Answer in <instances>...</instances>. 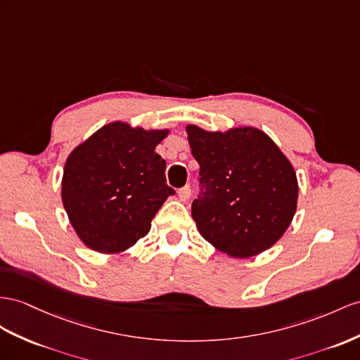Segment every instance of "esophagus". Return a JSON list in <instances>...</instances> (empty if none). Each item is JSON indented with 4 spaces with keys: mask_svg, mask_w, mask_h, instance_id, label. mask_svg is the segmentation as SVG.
<instances>
[{
    "mask_svg": "<svg viewBox=\"0 0 360 360\" xmlns=\"http://www.w3.org/2000/svg\"><path fill=\"white\" fill-rule=\"evenodd\" d=\"M178 196H179V199H181L182 202H187V200L190 199V196H191L190 186H186V187L179 188V191H178Z\"/></svg>",
    "mask_w": 360,
    "mask_h": 360,
    "instance_id": "esophagus-1",
    "label": "esophagus"
}]
</instances>
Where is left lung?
I'll return each mask as SVG.
<instances>
[{
    "instance_id": "left-lung-1",
    "label": "left lung",
    "mask_w": 360,
    "mask_h": 360,
    "mask_svg": "<svg viewBox=\"0 0 360 360\" xmlns=\"http://www.w3.org/2000/svg\"><path fill=\"white\" fill-rule=\"evenodd\" d=\"M187 134L200 165V193L191 204L200 236L234 259L269 250L297 211L298 181L289 160L254 127L207 132L190 124Z\"/></svg>"
}]
</instances>
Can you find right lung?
Segmentation results:
<instances>
[{
    "mask_svg": "<svg viewBox=\"0 0 360 360\" xmlns=\"http://www.w3.org/2000/svg\"><path fill=\"white\" fill-rule=\"evenodd\" d=\"M169 131L109 123L68 156L62 202L80 240L101 254L134 246L150 229L164 200L165 161L155 147Z\"/></svg>",
    "mask_w": 360,
    "mask_h": 360,
    "instance_id": "obj_1",
    "label": "right lung"
}]
</instances>
